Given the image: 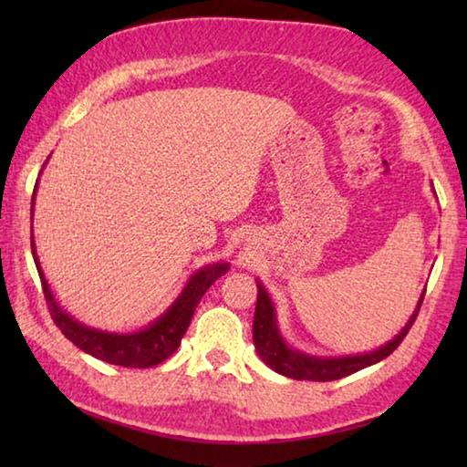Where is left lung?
<instances>
[{"label":"left lung","mask_w":467,"mask_h":467,"mask_svg":"<svg viewBox=\"0 0 467 467\" xmlns=\"http://www.w3.org/2000/svg\"><path fill=\"white\" fill-rule=\"evenodd\" d=\"M422 300H424V292L420 300H418L412 317L408 319L404 329H401L391 342L377 348L373 352L357 354V357L321 358V357H311V354L298 352L284 342V337L280 336L278 323H275V309H274L272 298L262 284L257 282V305H255V317H253V344H255L257 357L262 358L267 367L274 368L275 373L296 379V381H336V379L357 373V370L377 365L379 360L389 357L395 348L401 344V339L408 336L410 327L414 326Z\"/></svg>","instance_id":"1"}]
</instances>
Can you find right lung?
<instances>
[{"instance_id":"right-lung-1","label":"right lung","mask_w":467,"mask_h":467,"mask_svg":"<svg viewBox=\"0 0 467 467\" xmlns=\"http://www.w3.org/2000/svg\"><path fill=\"white\" fill-rule=\"evenodd\" d=\"M36 187H38V181L35 185V193H36ZM35 193H33V208H35ZM30 249H33L36 270H38V275H41L47 306H49L51 317L55 321V326L61 329V334L94 358L105 360L109 365L131 367V368L156 367L161 365L162 360H167L171 354L177 350L181 344V337L185 336V331L195 313V306L200 305L205 290H208L212 284H214L220 275L226 274L228 267H231L228 264H212V265L202 267V270H197L192 275V280L187 282V286L177 296L175 303H172L154 323H150L148 327L140 331H131V334H110V331H100V329L84 326V323L69 317V315L61 309L59 303L53 296L49 284L45 280L41 264H38L35 236H30Z\"/></svg>"}]
</instances>
